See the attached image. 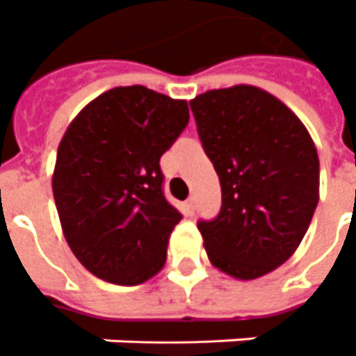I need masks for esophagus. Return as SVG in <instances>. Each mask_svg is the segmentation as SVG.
Returning a JSON list of instances; mask_svg holds the SVG:
<instances>
[{
  "label": "esophagus",
  "mask_w": 356,
  "mask_h": 356,
  "mask_svg": "<svg viewBox=\"0 0 356 356\" xmlns=\"http://www.w3.org/2000/svg\"><path fill=\"white\" fill-rule=\"evenodd\" d=\"M193 203H195V199L190 197L186 201V213L188 214H193Z\"/></svg>",
  "instance_id": "esophagus-1"
}]
</instances>
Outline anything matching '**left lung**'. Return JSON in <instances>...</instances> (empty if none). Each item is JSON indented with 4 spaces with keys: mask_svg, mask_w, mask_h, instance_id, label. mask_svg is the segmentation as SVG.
Instances as JSON below:
<instances>
[{
    "mask_svg": "<svg viewBox=\"0 0 356 356\" xmlns=\"http://www.w3.org/2000/svg\"><path fill=\"white\" fill-rule=\"evenodd\" d=\"M190 107L222 190L218 216L197 224L207 257L232 278H261L309 230L320 190L314 142L293 111L257 86L209 90Z\"/></svg>",
    "mask_w": 356,
    "mask_h": 356,
    "instance_id": "left-lung-1",
    "label": "left lung"
}]
</instances>
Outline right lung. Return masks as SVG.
Here are the masks:
<instances>
[{"label":"right lung","mask_w":356,"mask_h":356,"mask_svg":"<svg viewBox=\"0 0 356 356\" xmlns=\"http://www.w3.org/2000/svg\"><path fill=\"white\" fill-rule=\"evenodd\" d=\"M188 120V102L118 86L69 124L57 149L53 197L67 243L93 276L138 286L165 266L182 214L163 195L159 161Z\"/></svg>","instance_id":"right-lung-1"}]
</instances>
